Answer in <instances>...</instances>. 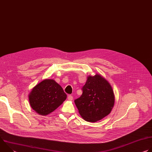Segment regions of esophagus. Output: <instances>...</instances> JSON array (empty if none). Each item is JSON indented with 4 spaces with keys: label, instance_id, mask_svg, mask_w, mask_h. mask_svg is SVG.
<instances>
[{
    "label": "esophagus",
    "instance_id": "34e87169",
    "mask_svg": "<svg viewBox=\"0 0 152 152\" xmlns=\"http://www.w3.org/2000/svg\"><path fill=\"white\" fill-rule=\"evenodd\" d=\"M67 99H68V100H69L72 101V100H73V96H72V95H69V96H68V97H67Z\"/></svg>",
    "mask_w": 152,
    "mask_h": 152
}]
</instances>
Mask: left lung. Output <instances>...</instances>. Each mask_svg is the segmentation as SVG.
I'll return each instance as SVG.
<instances>
[{"instance_id":"1","label":"left lung","mask_w":152,"mask_h":152,"mask_svg":"<svg viewBox=\"0 0 152 152\" xmlns=\"http://www.w3.org/2000/svg\"><path fill=\"white\" fill-rule=\"evenodd\" d=\"M82 90V94L75 103L85 120L96 122L111 113L115 96L111 85L104 77L98 74L89 76Z\"/></svg>"}]
</instances>
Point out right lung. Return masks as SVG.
Instances as JSON below:
<instances>
[{
  "instance_id": "add662e5",
  "label": "right lung",
  "mask_w": 152,
  "mask_h": 152,
  "mask_svg": "<svg viewBox=\"0 0 152 152\" xmlns=\"http://www.w3.org/2000/svg\"><path fill=\"white\" fill-rule=\"evenodd\" d=\"M67 94L53 79H45L33 88L29 94L32 109L41 115H46L55 111L66 99Z\"/></svg>"
}]
</instances>
